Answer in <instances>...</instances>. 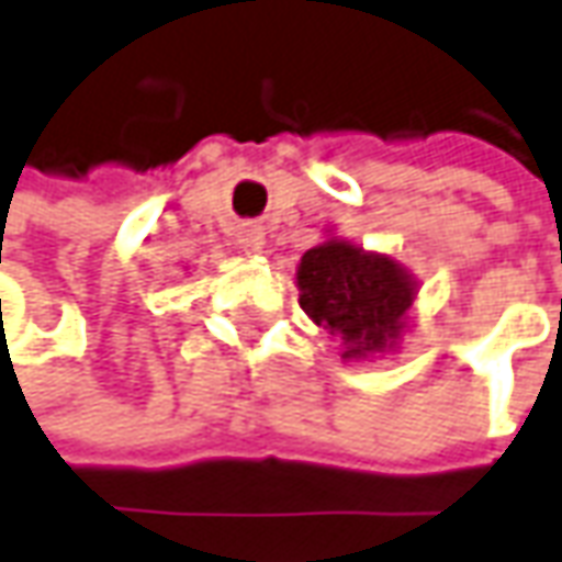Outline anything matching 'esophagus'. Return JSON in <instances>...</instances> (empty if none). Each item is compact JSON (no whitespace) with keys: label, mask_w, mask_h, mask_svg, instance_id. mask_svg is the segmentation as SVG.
Returning <instances> with one entry per match:
<instances>
[{"label":"esophagus","mask_w":562,"mask_h":562,"mask_svg":"<svg viewBox=\"0 0 562 562\" xmlns=\"http://www.w3.org/2000/svg\"><path fill=\"white\" fill-rule=\"evenodd\" d=\"M239 248H243L245 255H258L263 248V233L258 226H248L239 233Z\"/></svg>","instance_id":"1"}]
</instances>
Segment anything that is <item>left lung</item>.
Wrapping results in <instances>:
<instances>
[{"mask_svg":"<svg viewBox=\"0 0 562 562\" xmlns=\"http://www.w3.org/2000/svg\"><path fill=\"white\" fill-rule=\"evenodd\" d=\"M295 285L301 311L339 341L341 360L392 355L414 326V273L385 251L341 239L336 229L304 251Z\"/></svg>","mask_w":562,"mask_h":562,"instance_id":"left-lung-1","label":"left lung"}]
</instances>
